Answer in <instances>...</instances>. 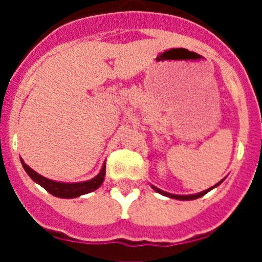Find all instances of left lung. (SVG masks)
Wrapping results in <instances>:
<instances>
[{
  "label": "left lung",
  "instance_id": "left-lung-1",
  "mask_svg": "<svg viewBox=\"0 0 262 262\" xmlns=\"http://www.w3.org/2000/svg\"><path fill=\"white\" fill-rule=\"evenodd\" d=\"M221 182H219V184H221ZM219 184H216V185H215V186H217V185H219ZM215 186L210 187V189H207V190L202 191V193L193 194V195H176V194H169V193H166V191L160 190V189H157L156 186H152V187H154V189L157 191V193L163 194V195H165V196H169V198H174V200H181V201H191V200H196V198H201V196L205 195V194L207 193V191H210V190H211V189H214Z\"/></svg>",
  "mask_w": 262,
  "mask_h": 262
}]
</instances>
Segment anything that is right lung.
Segmentation results:
<instances>
[{"label": "right lung", "mask_w": 262, "mask_h": 262, "mask_svg": "<svg viewBox=\"0 0 262 262\" xmlns=\"http://www.w3.org/2000/svg\"><path fill=\"white\" fill-rule=\"evenodd\" d=\"M22 161V165L26 170L27 174L36 182L39 184L40 186H43L48 193H51L52 195L55 196H59V198H76V196H80L82 194H86L90 193V191L96 190L101 186V184L105 180V165L102 166L101 169V172L96 176L94 178L89 180V181H85V182H77V184H64V182H56V181H52V180H48V178L43 177V176L38 174L35 170H32L27 164L23 163Z\"/></svg>", "instance_id": "right-lung-1"}]
</instances>
